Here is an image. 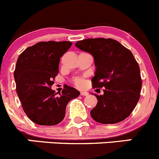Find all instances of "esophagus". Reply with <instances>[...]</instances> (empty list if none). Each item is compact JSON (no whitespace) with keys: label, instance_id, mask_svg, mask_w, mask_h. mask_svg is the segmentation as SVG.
I'll use <instances>...</instances> for the list:
<instances>
[{"label":"esophagus","instance_id":"1","mask_svg":"<svg viewBox=\"0 0 159 159\" xmlns=\"http://www.w3.org/2000/svg\"><path fill=\"white\" fill-rule=\"evenodd\" d=\"M80 95H81V96H87V95H88V92L81 91L80 92Z\"/></svg>","mask_w":159,"mask_h":159}]
</instances>
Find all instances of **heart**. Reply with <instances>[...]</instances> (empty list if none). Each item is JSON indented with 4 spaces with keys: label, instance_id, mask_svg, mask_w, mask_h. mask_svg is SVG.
I'll return each instance as SVG.
<instances>
[{
    "label": "heart",
    "instance_id": "1",
    "mask_svg": "<svg viewBox=\"0 0 159 159\" xmlns=\"http://www.w3.org/2000/svg\"><path fill=\"white\" fill-rule=\"evenodd\" d=\"M73 83L78 87H82L84 86V80L80 78H75L73 80Z\"/></svg>",
    "mask_w": 159,
    "mask_h": 159
}]
</instances>
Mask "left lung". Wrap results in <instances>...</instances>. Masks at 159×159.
<instances>
[{
	"label": "left lung",
	"mask_w": 159,
	"mask_h": 159,
	"mask_svg": "<svg viewBox=\"0 0 159 159\" xmlns=\"http://www.w3.org/2000/svg\"><path fill=\"white\" fill-rule=\"evenodd\" d=\"M94 58L96 72L93 88H103L97 95L98 103L90 111L91 117L102 124H115L132 113L140 97L142 80L140 67L132 52L111 38H90L75 43Z\"/></svg>",
	"instance_id": "8db88e82"
}]
</instances>
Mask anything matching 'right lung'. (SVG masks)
I'll list each match as a JSON object with an SVG mask.
<instances>
[{"label":"right lung","instance_id":"1","mask_svg":"<svg viewBox=\"0 0 159 159\" xmlns=\"http://www.w3.org/2000/svg\"><path fill=\"white\" fill-rule=\"evenodd\" d=\"M70 41L39 42L21 53L14 72L16 92L26 116L41 126H54L64 119L71 100L80 92L66 85L57 96L51 89L61 56Z\"/></svg>","mask_w":159,"mask_h":159}]
</instances>
